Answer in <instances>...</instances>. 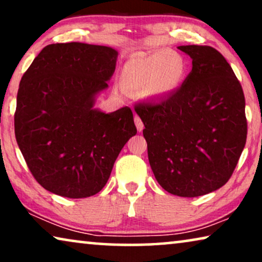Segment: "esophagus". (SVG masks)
<instances>
[{"instance_id":"34e87169","label":"esophagus","mask_w":262,"mask_h":262,"mask_svg":"<svg viewBox=\"0 0 262 262\" xmlns=\"http://www.w3.org/2000/svg\"><path fill=\"white\" fill-rule=\"evenodd\" d=\"M135 124H136V127H137V130L139 132H142L143 128H144V125H143L141 118H139L138 116L135 117Z\"/></svg>"}]
</instances>
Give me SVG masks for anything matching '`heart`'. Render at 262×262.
<instances>
[{"mask_svg": "<svg viewBox=\"0 0 262 262\" xmlns=\"http://www.w3.org/2000/svg\"><path fill=\"white\" fill-rule=\"evenodd\" d=\"M187 64L180 53L162 49L136 53L124 64L121 81L126 88L144 91L151 99L173 94L184 82Z\"/></svg>", "mask_w": 262, "mask_h": 262, "instance_id": "obj_1", "label": "heart"}]
</instances>
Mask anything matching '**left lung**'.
<instances>
[{
  "label": "left lung",
  "mask_w": 262,
  "mask_h": 262,
  "mask_svg": "<svg viewBox=\"0 0 262 262\" xmlns=\"http://www.w3.org/2000/svg\"><path fill=\"white\" fill-rule=\"evenodd\" d=\"M192 70L157 103L136 106L161 187L194 198L230 179L247 139L245 95L227 59L211 46L182 45Z\"/></svg>",
  "instance_id": "8db88e82"
}]
</instances>
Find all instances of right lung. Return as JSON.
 Returning <instances> with one entry per match:
<instances>
[{
    "instance_id": "add662e5",
    "label": "right lung",
    "mask_w": 262,
    "mask_h": 262,
    "mask_svg": "<svg viewBox=\"0 0 262 262\" xmlns=\"http://www.w3.org/2000/svg\"><path fill=\"white\" fill-rule=\"evenodd\" d=\"M118 51L66 42L45 46L20 81L15 137L31 173L49 192L87 198L105 187L118 155L137 134L128 107L94 105L108 88Z\"/></svg>"
}]
</instances>
